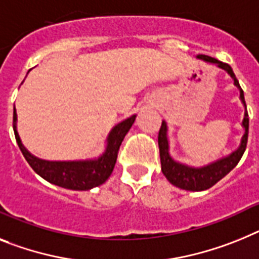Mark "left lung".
Segmentation results:
<instances>
[{
	"label": "left lung",
	"instance_id": "left-lung-1",
	"mask_svg": "<svg viewBox=\"0 0 259 259\" xmlns=\"http://www.w3.org/2000/svg\"><path fill=\"white\" fill-rule=\"evenodd\" d=\"M196 59L203 60L209 64H214L219 68L224 69L228 75L233 79V84L240 91V100L245 108L244 118L241 126L244 129V134L241 137L238 147L233 150L232 153L225 156H221L219 159L209 162L204 166L195 167L188 166L186 163L178 162L171 156L170 154V141H168V126L167 122L163 119L162 126H160L159 136H158V145H159V154H160V164H162V172L171 184H174L178 188L186 191H204L210 188L212 186L223 179L225 175L233 170L237 166V163L240 162L246 149L247 143V133H249V117L246 112V104H245L244 92L240 87V82L236 79L233 69L229 64L223 63L220 60L210 58L207 55H196Z\"/></svg>",
	"mask_w": 259,
	"mask_h": 259
}]
</instances>
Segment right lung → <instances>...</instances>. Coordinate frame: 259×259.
<instances>
[{
  "instance_id": "add662e5",
  "label": "right lung",
  "mask_w": 259,
  "mask_h": 259,
  "mask_svg": "<svg viewBox=\"0 0 259 259\" xmlns=\"http://www.w3.org/2000/svg\"><path fill=\"white\" fill-rule=\"evenodd\" d=\"M137 114L127 117L110 129L105 140L103 154L96 158L79 160H47L38 158L26 149L17 130V112L14 108L13 129L15 140L25 159L39 177L49 183L72 191H88L104 184L112 175L117 160V153L125 136L133 126Z\"/></svg>"
}]
</instances>
